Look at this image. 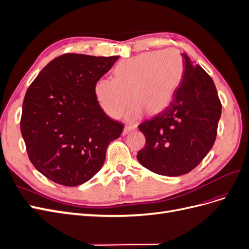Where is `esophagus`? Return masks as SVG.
<instances>
[{"mask_svg":"<svg viewBox=\"0 0 249 249\" xmlns=\"http://www.w3.org/2000/svg\"><path fill=\"white\" fill-rule=\"evenodd\" d=\"M135 129H136V126H135V125H125L124 129V134L125 135V134H127V133H130V132L134 131Z\"/></svg>","mask_w":249,"mask_h":249,"instance_id":"34e87169","label":"esophagus"}]
</instances>
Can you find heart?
<instances>
[{"mask_svg": "<svg viewBox=\"0 0 249 249\" xmlns=\"http://www.w3.org/2000/svg\"><path fill=\"white\" fill-rule=\"evenodd\" d=\"M183 74V58L176 49L143 53L118 63L114 79L97 81L95 96L102 109L112 118L122 117L133 99L135 102L127 109L125 118L135 123L146 110L158 113L166 108Z\"/></svg>", "mask_w": 249, "mask_h": 249, "instance_id": "1", "label": "heart"}]
</instances>
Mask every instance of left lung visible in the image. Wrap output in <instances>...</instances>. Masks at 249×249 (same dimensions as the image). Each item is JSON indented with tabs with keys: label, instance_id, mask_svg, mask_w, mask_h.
I'll return each mask as SVG.
<instances>
[{
	"label": "left lung",
	"instance_id": "left-lung-1",
	"mask_svg": "<svg viewBox=\"0 0 249 249\" xmlns=\"http://www.w3.org/2000/svg\"><path fill=\"white\" fill-rule=\"evenodd\" d=\"M182 56L183 79L169 106L138 126L146 139L137 154L139 163L167 177L185 175L201 162L214 144L221 115L212 78Z\"/></svg>",
	"mask_w": 249,
	"mask_h": 249
}]
</instances>
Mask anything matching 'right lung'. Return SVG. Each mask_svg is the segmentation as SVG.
Instances as JSON below:
<instances>
[{"label": "right lung", "instance_id": "obj_1", "mask_svg": "<svg viewBox=\"0 0 249 249\" xmlns=\"http://www.w3.org/2000/svg\"><path fill=\"white\" fill-rule=\"evenodd\" d=\"M118 56L64 54L29 86L20 132L29 159L42 175L63 186L84 184L99 171L109 143L124 124L111 119L95 96V84Z\"/></svg>", "mask_w": 249, "mask_h": 249}]
</instances>
